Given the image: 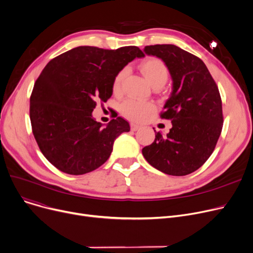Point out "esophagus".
Returning a JSON list of instances; mask_svg holds the SVG:
<instances>
[{
  "label": "esophagus",
  "instance_id": "1",
  "mask_svg": "<svg viewBox=\"0 0 253 253\" xmlns=\"http://www.w3.org/2000/svg\"><path fill=\"white\" fill-rule=\"evenodd\" d=\"M139 128H140V126L137 125V124H133V123L131 124V130H132V131H136V130H138Z\"/></svg>",
  "mask_w": 253,
  "mask_h": 253
}]
</instances>
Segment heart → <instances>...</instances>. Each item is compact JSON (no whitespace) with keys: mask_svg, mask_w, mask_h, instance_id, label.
Returning <instances> with one entry per match:
<instances>
[{"mask_svg":"<svg viewBox=\"0 0 253 253\" xmlns=\"http://www.w3.org/2000/svg\"><path fill=\"white\" fill-rule=\"evenodd\" d=\"M139 69L154 88L162 87L167 82L168 69L161 59L156 57L144 59L140 63ZM127 69H123L116 75L113 82V91L115 93H119L121 91L122 82L127 75ZM152 111H154V105L152 103L140 102L133 99H128L121 105L122 114L126 118L132 120V121H141Z\"/></svg>","mask_w":253,"mask_h":253,"instance_id":"1","label":"heart"}]
</instances>
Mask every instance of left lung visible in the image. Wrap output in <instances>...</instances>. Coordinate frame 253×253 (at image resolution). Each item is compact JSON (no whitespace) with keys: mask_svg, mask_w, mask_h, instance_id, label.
I'll use <instances>...</instances> for the list:
<instances>
[{"mask_svg":"<svg viewBox=\"0 0 253 253\" xmlns=\"http://www.w3.org/2000/svg\"><path fill=\"white\" fill-rule=\"evenodd\" d=\"M143 51L161 58L170 73L172 92L160 116L171 120L172 128L165 136L156 132L142 155L163 173L188 175L208 160L219 138L223 117L218 88L205 63L175 45L145 46Z\"/></svg>","mask_w":253,"mask_h":253,"instance_id":"obj_1","label":"left lung"}]
</instances>
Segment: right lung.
Returning a JSON list of instances; mask_svg holds the SVG:
<instances>
[{"mask_svg":"<svg viewBox=\"0 0 253 253\" xmlns=\"http://www.w3.org/2000/svg\"><path fill=\"white\" fill-rule=\"evenodd\" d=\"M143 56L135 46H80L47 63L32 92L30 118L39 148L53 166L81 175L108 160L115 139L130 126L121 117L103 126L92 112L112 96L116 75Z\"/></svg>","mask_w":253,"mask_h":253,"instance_id":"right-lung-1","label":"right lung"}]
</instances>
